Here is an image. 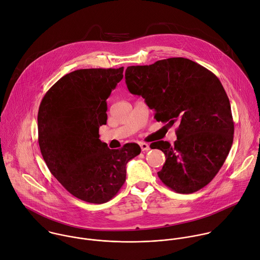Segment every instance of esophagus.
I'll return each instance as SVG.
<instances>
[{
  "instance_id": "1",
  "label": "esophagus",
  "mask_w": 260,
  "mask_h": 260,
  "mask_svg": "<svg viewBox=\"0 0 260 260\" xmlns=\"http://www.w3.org/2000/svg\"><path fill=\"white\" fill-rule=\"evenodd\" d=\"M140 147H141V149H142L143 152L150 150V146H149V144H147V143H141V144H140Z\"/></svg>"
}]
</instances>
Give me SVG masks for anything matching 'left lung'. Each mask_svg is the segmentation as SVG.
<instances>
[{
    "label": "left lung",
    "mask_w": 260,
    "mask_h": 260,
    "mask_svg": "<svg viewBox=\"0 0 260 260\" xmlns=\"http://www.w3.org/2000/svg\"><path fill=\"white\" fill-rule=\"evenodd\" d=\"M125 83L155 110L157 121L177 123L174 145L159 141L152 149L165 154L158 177L181 194H191L217 175L231 150L234 121L228 95L211 71L187 58H168L151 65L128 66Z\"/></svg>",
    "instance_id": "left-lung-1"
}]
</instances>
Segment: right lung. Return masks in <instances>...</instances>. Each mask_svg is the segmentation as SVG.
I'll return each instance as SVG.
<instances>
[{
	"instance_id": "obj_1",
	"label": "right lung",
	"mask_w": 260,
	"mask_h": 260,
	"mask_svg": "<svg viewBox=\"0 0 260 260\" xmlns=\"http://www.w3.org/2000/svg\"><path fill=\"white\" fill-rule=\"evenodd\" d=\"M123 67L78 69L44 96L38 114L39 145L57 181L74 197L95 204L112 199L126 178L127 162L141 153L131 143L111 150L99 139L107 103Z\"/></svg>"
}]
</instances>
